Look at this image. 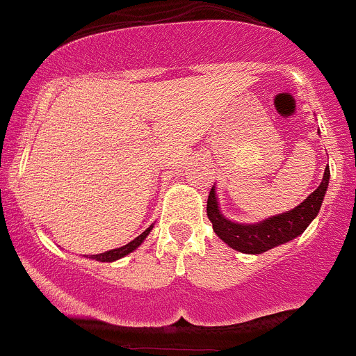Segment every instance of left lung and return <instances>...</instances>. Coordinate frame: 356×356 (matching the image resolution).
Masks as SVG:
<instances>
[{
    "instance_id": "8db88e82",
    "label": "left lung",
    "mask_w": 356,
    "mask_h": 356,
    "mask_svg": "<svg viewBox=\"0 0 356 356\" xmlns=\"http://www.w3.org/2000/svg\"><path fill=\"white\" fill-rule=\"evenodd\" d=\"M328 179H330V170L327 167L321 184L300 205H297L291 211L283 212V214L272 216V218L253 225L234 223V221L225 218L219 212L218 198H216L214 186H212L207 200V216L211 219L216 235L223 242H227L232 249L245 254H261L268 249L275 248V245L293 241L295 237L304 234L309 223L320 212L323 197L327 193Z\"/></svg>"
}]
</instances>
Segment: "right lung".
I'll list each match as a JSON object with an SVG mask.
<instances>
[{"label":"right lung","mask_w":356,"mask_h":356,"mask_svg":"<svg viewBox=\"0 0 356 356\" xmlns=\"http://www.w3.org/2000/svg\"><path fill=\"white\" fill-rule=\"evenodd\" d=\"M152 227H149L147 230L142 232L140 235H138L137 238H133L131 242H128L126 245H122V248H118V249H111V251H105V253H99V254H91V260H96V261H107V264H111V261H115L119 260V258H124L126 254H129L131 251H135V249L138 248V245L142 244V242L145 241V237H147L149 234H151Z\"/></svg>","instance_id":"1"}]
</instances>
